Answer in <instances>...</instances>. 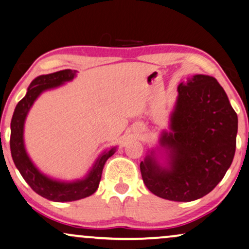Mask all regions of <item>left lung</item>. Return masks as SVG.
I'll return each instance as SVG.
<instances>
[{
	"mask_svg": "<svg viewBox=\"0 0 249 249\" xmlns=\"http://www.w3.org/2000/svg\"><path fill=\"white\" fill-rule=\"evenodd\" d=\"M171 132L161 133V165L151 150L140 163L142 180L156 196L192 201L224 178L236 151L238 117L223 88L212 76L195 75L178 86Z\"/></svg>",
	"mask_w": 249,
	"mask_h": 249,
	"instance_id": "1",
	"label": "left lung"
}]
</instances>
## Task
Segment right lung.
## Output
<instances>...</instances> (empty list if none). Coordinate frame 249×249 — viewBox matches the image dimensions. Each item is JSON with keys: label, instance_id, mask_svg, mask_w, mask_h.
Instances as JSON below:
<instances>
[{"label": "right lung", "instance_id": "add662e5", "mask_svg": "<svg viewBox=\"0 0 249 249\" xmlns=\"http://www.w3.org/2000/svg\"><path fill=\"white\" fill-rule=\"evenodd\" d=\"M76 72L77 71L71 69H65V71L36 77L29 85L25 97L16 106L11 119L10 149L16 167L36 194L46 199L58 201V203L78 200L94 194L100 183L106 161L116 151V147H114L102 152L89 174L82 180L72 182H62L46 177L37 170V167L28 157L24 143V125L29 109L42 92L58 88L64 83L71 81L76 76Z\"/></svg>", "mask_w": 249, "mask_h": 249}]
</instances>
